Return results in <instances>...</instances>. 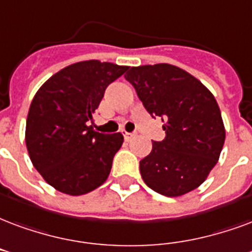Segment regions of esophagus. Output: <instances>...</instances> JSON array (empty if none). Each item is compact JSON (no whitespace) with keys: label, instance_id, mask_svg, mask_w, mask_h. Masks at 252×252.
I'll return each instance as SVG.
<instances>
[{"label":"esophagus","instance_id":"34e87169","mask_svg":"<svg viewBox=\"0 0 252 252\" xmlns=\"http://www.w3.org/2000/svg\"><path fill=\"white\" fill-rule=\"evenodd\" d=\"M123 135H124V139H126V141L132 140V139L135 137V133H131V132H124Z\"/></svg>","mask_w":252,"mask_h":252}]
</instances>
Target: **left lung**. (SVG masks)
Segmentation results:
<instances>
[{
  "instance_id": "8db88e82",
  "label": "left lung",
  "mask_w": 252,
  "mask_h": 252,
  "mask_svg": "<svg viewBox=\"0 0 252 252\" xmlns=\"http://www.w3.org/2000/svg\"><path fill=\"white\" fill-rule=\"evenodd\" d=\"M165 137L140 160L144 183L164 196H182L204 182L218 163L225 131L214 94L192 74L169 64L132 66L124 74Z\"/></svg>"
}]
</instances>
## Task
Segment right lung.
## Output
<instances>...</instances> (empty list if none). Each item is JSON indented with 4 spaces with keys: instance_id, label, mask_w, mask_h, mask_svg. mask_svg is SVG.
Listing matches in <instances>:
<instances>
[{
    "instance_id": "add662e5",
    "label": "right lung",
    "mask_w": 252,
    "mask_h": 252,
    "mask_svg": "<svg viewBox=\"0 0 252 252\" xmlns=\"http://www.w3.org/2000/svg\"><path fill=\"white\" fill-rule=\"evenodd\" d=\"M128 66L81 61L42 84L29 108L25 141L34 168L57 191L79 196L109 176L124 137L93 129L92 115L105 89Z\"/></svg>"
}]
</instances>
